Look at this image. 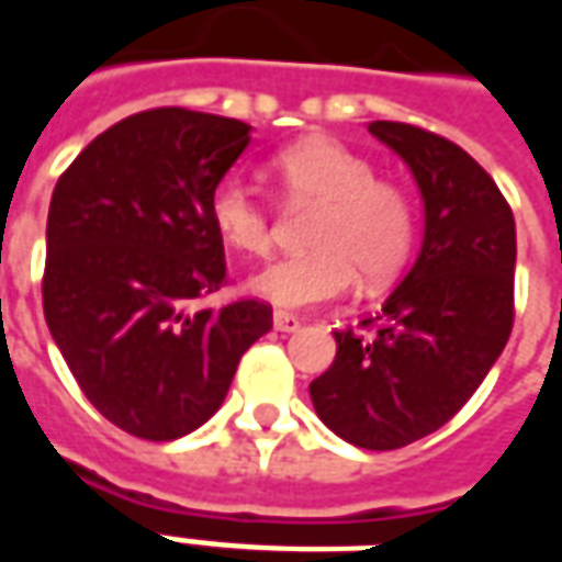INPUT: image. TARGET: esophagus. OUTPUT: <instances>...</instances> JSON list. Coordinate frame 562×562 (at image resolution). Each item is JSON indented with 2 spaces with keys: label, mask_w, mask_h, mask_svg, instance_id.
<instances>
[{
  "label": "esophagus",
  "mask_w": 562,
  "mask_h": 562,
  "mask_svg": "<svg viewBox=\"0 0 562 562\" xmlns=\"http://www.w3.org/2000/svg\"><path fill=\"white\" fill-rule=\"evenodd\" d=\"M273 328L282 330V334H292V330L301 328V318L292 316V313H282V310H277V313H273Z\"/></svg>",
  "instance_id": "34e87169"
}]
</instances>
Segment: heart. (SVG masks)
Instances as JSON below:
<instances>
[{"label": "heart", "mask_w": 562, "mask_h": 562, "mask_svg": "<svg viewBox=\"0 0 562 562\" xmlns=\"http://www.w3.org/2000/svg\"><path fill=\"white\" fill-rule=\"evenodd\" d=\"M270 171L292 204L318 207L310 232L313 252L280 258L249 280L270 304L301 310L334 301L352 289L355 270L376 285L406 265L415 237V210L401 186L376 180L373 161L340 140L306 138L273 156ZM207 216L222 244L265 256L273 220L265 201L237 177L213 186Z\"/></svg>", "instance_id": "1"}]
</instances>
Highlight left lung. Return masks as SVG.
Masks as SVG:
<instances>
[{
	"instance_id": "obj_1",
	"label": "left lung",
	"mask_w": 562,
	"mask_h": 562,
	"mask_svg": "<svg viewBox=\"0 0 562 562\" xmlns=\"http://www.w3.org/2000/svg\"><path fill=\"white\" fill-rule=\"evenodd\" d=\"M367 132L413 171L422 249L376 318L361 322L376 334H334L337 358L310 397L340 439L391 451L439 430L506 349L518 240L506 198L467 149L389 120Z\"/></svg>"
}]
</instances>
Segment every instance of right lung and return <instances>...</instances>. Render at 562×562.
Masks as SVG:
<instances>
[{
    "mask_svg": "<svg viewBox=\"0 0 562 562\" xmlns=\"http://www.w3.org/2000/svg\"><path fill=\"white\" fill-rule=\"evenodd\" d=\"M240 120L186 108L126 116L80 149L50 198L44 318L87 401L149 442L192 434L273 313L198 310L225 282L213 186L249 147Z\"/></svg>",
    "mask_w": 562,
    "mask_h": 562,
    "instance_id": "1",
    "label": "right lung"
}]
</instances>
